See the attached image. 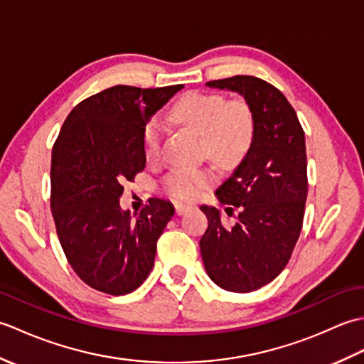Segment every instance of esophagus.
I'll use <instances>...</instances> for the list:
<instances>
[{
    "label": "esophagus",
    "mask_w": 364,
    "mask_h": 364,
    "mask_svg": "<svg viewBox=\"0 0 364 364\" xmlns=\"http://www.w3.org/2000/svg\"><path fill=\"white\" fill-rule=\"evenodd\" d=\"M189 210L188 205H183V203H175V213L178 215H183L184 213H186Z\"/></svg>",
    "instance_id": "obj_1"
}]
</instances>
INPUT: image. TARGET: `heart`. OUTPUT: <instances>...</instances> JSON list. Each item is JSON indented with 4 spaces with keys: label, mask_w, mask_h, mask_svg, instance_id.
Here are the masks:
<instances>
[{
    "label": "heart",
    "mask_w": 364,
    "mask_h": 364,
    "mask_svg": "<svg viewBox=\"0 0 364 364\" xmlns=\"http://www.w3.org/2000/svg\"><path fill=\"white\" fill-rule=\"evenodd\" d=\"M176 123L200 134L203 151L225 166L241 162L252 150L257 136V120L250 105L242 98L227 100L220 94L188 92L170 109ZM162 129L158 120L144 128L142 145L146 161H156L161 151ZM215 181L210 168L176 167L162 178V191L176 200H196Z\"/></svg>",
    "instance_id": "obj_1"
}]
</instances>
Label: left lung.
<instances>
[{
	"label": "left lung",
	"instance_id": "1",
	"mask_svg": "<svg viewBox=\"0 0 364 364\" xmlns=\"http://www.w3.org/2000/svg\"><path fill=\"white\" fill-rule=\"evenodd\" d=\"M239 92L257 120V136L235 173L215 191L233 227L219 210L203 205L208 228L200 239L211 280L231 292H252L270 283L288 264L304 223L308 194L305 133L291 103L264 80L236 75L206 82Z\"/></svg>",
	"mask_w": 364,
	"mask_h": 364
}]
</instances>
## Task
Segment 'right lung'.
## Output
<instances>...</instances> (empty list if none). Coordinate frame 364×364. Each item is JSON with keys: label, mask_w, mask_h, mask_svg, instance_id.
I'll return each instance as SVG.
<instances>
[{"label": "right lung", "mask_w": 364, "mask_h": 364, "mask_svg": "<svg viewBox=\"0 0 364 364\" xmlns=\"http://www.w3.org/2000/svg\"><path fill=\"white\" fill-rule=\"evenodd\" d=\"M183 84L114 86L76 105L51 154V213L68 264L90 288L125 296L151 272L172 203L150 198L136 218L122 211L123 181L145 168L146 122Z\"/></svg>", "instance_id": "obj_1"}]
</instances>
